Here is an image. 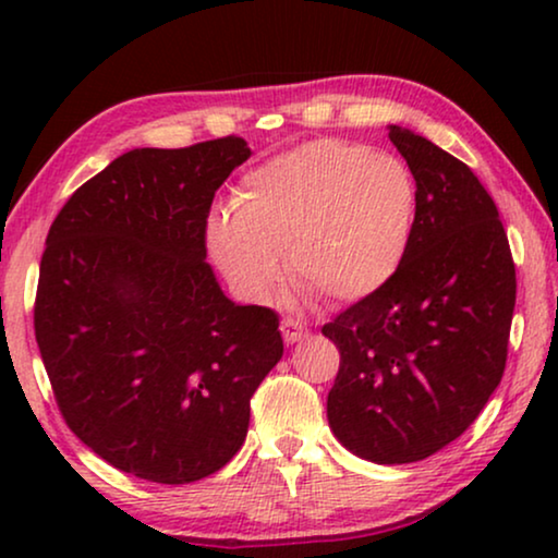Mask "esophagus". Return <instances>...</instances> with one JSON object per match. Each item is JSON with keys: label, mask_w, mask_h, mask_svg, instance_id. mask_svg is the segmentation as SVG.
Returning <instances> with one entry per match:
<instances>
[{"label": "esophagus", "mask_w": 558, "mask_h": 558, "mask_svg": "<svg viewBox=\"0 0 558 558\" xmlns=\"http://www.w3.org/2000/svg\"><path fill=\"white\" fill-rule=\"evenodd\" d=\"M281 335H284L287 345H294V342H300V340L307 338L310 330L300 323V319L284 317V319H281Z\"/></svg>", "instance_id": "1"}]
</instances>
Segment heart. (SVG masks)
<instances>
[{"label": "heart", "instance_id": "obj_1", "mask_svg": "<svg viewBox=\"0 0 558 558\" xmlns=\"http://www.w3.org/2000/svg\"><path fill=\"white\" fill-rule=\"evenodd\" d=\"M231 213H213L205 241L228 281L269 300L287 251L294 284L335 304L380 292L409 254L416 185L391 155L348 142H310L246 172Z\"/></svg>", "mask_w": 558, "mask_h": 558}]
</instances>
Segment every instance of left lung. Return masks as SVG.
<instances>
[{
  "instance_id": "1",
  "label": "left lung",
  "mask_w": 558,
  "mask_h": 558,
  "mask_svg": "<svg viewBox=\"0 0 558 558\" xmlns=\"http://www.w3.org/2000/svg\"><path fill=\"white\" fill-rule=\"evenodd\" d=\"M388 140L416 180L414 235L399 274L323 327L340 350L327 422L363 460L407 464L460 437L498 388L515 264L468 165L411 129Z\"/></svg>"
}]
</instances>
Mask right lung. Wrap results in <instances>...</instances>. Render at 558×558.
<instances>
[{"label": "right lung", "instance_id": "obj_1", "mask_svg": "<svg viewBox=\"0 0 558 558\" xmlns=\"http://www.w3.org/2000/svg\"><path fill=\"white\" fill-rule=\"evenodd\" d=\"M248 157L241 136L126 151L68 197L45 241L35 338L60 414L149 483L231 462L284 353L277 312L228 300L205 262L213 197Z\"/></svg>", "mask_w": 558, "mask_h": 558}]
</instances>
